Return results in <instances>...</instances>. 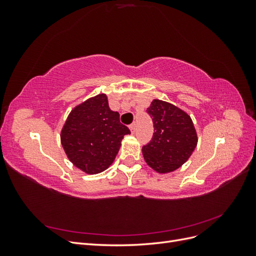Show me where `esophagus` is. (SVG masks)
Wrapping results in <instances>:
<instances>
[{"label":"esophagus","instance_id":"obj_1","mask_svg":"<svg viewBox=\"0 0 256 256\" xmlns=\"http://www.w3.org/2000/svg\"><path fill=\"white\" fill-rule=\"evenodd\" d=\"M129 128H130V130H131V132L134 134L136 128V122H132V124H131V125L129 126Z\"/></svg>","mask_w":256,"mask_h":256}]
</instances>
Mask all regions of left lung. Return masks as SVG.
<instances>
[{"instance_id": "1", "label": "left lung", "mask_w": 256, "mask_h": 256, "mask_svg": "<svg viewBox=\"0 0 256 256\" xmlns=\"http://www.w3.org/2000/svg\"><path fill=\"white\" fill-rule=\"evenodd\" d=\"M146 113L152 120L154 134L143 146V157L158 173L173 172L189 159L198 144L193 122L187 113L158 99Z\"/></svg>"}]
</instances>
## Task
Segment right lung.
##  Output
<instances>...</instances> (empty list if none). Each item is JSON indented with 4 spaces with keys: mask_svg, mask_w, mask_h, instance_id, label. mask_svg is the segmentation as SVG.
I'll return each mask as SVG.
<instances>
[{
    "mask_svg": "<svg viewBox=\"0 0 256 256\" xmlns=\"http://www.w3.org/2000/svg\"><path fill=\"white\" fill-rule=\"evenodd\" d=\"M130 130L120 113L109 108L104 94L88 99L69 114L60 134L62 145L72 164L88 174L104 171L118 154Z\"/></svg>",
    "mask_w": 256,
    "mask_h": 256,
    "instance_id": "right-lung-1",
    "label": "right lung"
}]
</instances>
